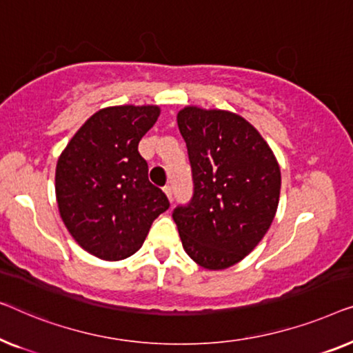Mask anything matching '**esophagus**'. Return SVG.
<instances>
[{
  "label": "esophagus",
  "instance_id": "esophagus-1",
  "mask_svg": "<svg viewBox=\"0 0 353 353\" xmlns=\"http://www.w3.org/2000/svg\"><path fill=\"white\" fill-rule=\"evenodd\" d=\"M163 192H165L166 193V196H168V200H172V188L170 187V185H166L165 188H163Z\"/></svg>",
  "mask_w": 353,
  "mask_h": 353
}]
</instances>
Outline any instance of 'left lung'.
<instances>
[{"mask_svg":"<svg viewBox=\"0 0 353 353\" xmlns=\"http://www.w3.org/2000/svg\"><path fill=\"white\" fill-rule=\"evenodd\" d=\"M177 125L188 148L195 195L172 212L183 250L208 270L245 259L269 230L281 172L261 132L238 113L187 105Z\"/></svg>","mask_w":353,"mask_h":353,"instance_id":"left-lung-1","label":"left lung"}]
</instances>
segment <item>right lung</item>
Wrapping results in <instances>:
<instances>
[{"mask_svg":"<svg viewBox=\"0 0 353 353\" xmlns=\"http://www.w3.org/2000/svg\"><path fill=\"white\" fill-rule=\"evenodd\" d=\"M158 105H113L94 113L73 134L56 166V200L67 230L102 261L141 250L152 222L170 208L148 182L137 145L155 125Z\"/></svg>","mask_w":353,"mask_h":353,"instance_id":"right-lung-1","label":"right lung"}]
</instances>
